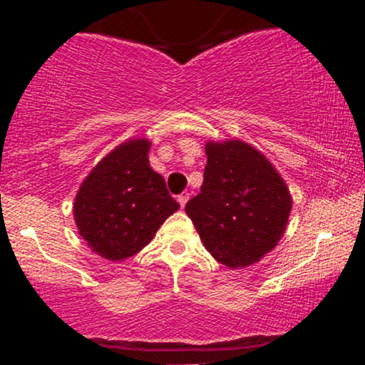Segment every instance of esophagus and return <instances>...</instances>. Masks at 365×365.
<instances>
[{
  "mask_svg": "<svg viewBox=\"0 0 365 365\" xmlns=\"http://www.w3.org/2000/svg\"><path fill=\"white\" fill-rule=\"evenodd\" d=\"M188 197H190V194H188V192H182V194L178 195V202H180V206L185 207V204H187Z\"/></svg>",
  "mask_w": 365,
  "mask_h": 365,
  "instance_id": "34e87169",
  "label": "esophagus"
}]
</instances>
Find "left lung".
<instances>
[{
	"label": "left lung",
	"mask_w": 365,
	"mask_h": 365,
	"mask_svg": "<svg viewBox=\"0 0 365 365\" xmlns=\"http://www.w3.org/2000/svg\"><path fill=\"white\" fill-rule=\"evenodd\" d=\"M200 194L185 211L217 262L245 267L283 237L292 199L283 178L242 140L209 142Z\"/></svg>",
	"instance_id": "1"
}]
</instances>
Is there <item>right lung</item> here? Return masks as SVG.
Instances as JSON below:
<instances>
[{"label":"right lung","instance_id":"obj_1","mask_svg":"<svg viewBox=\"0 0 365 365\" xmlns=\"http://www.w3.org/2000/svg\"><path fill=\"white\" fill-rule=\"evenodd\" d=\"M150 142L128 140L83 180L73 215L78 233L110 261L137 254L178 209L165 180L149 166Z\"/></svg>","mask_w":365,"mask_h":365}]
</instances>
